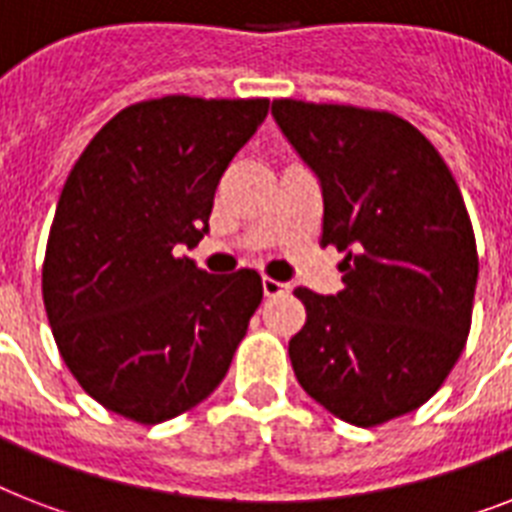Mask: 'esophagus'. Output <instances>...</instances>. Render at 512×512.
<instances>
[{
  "label": "esophagus",
  "mask_w": 512,
  "mask_h": 512,
  "mask_svg": "<svg viewBox=\"0 0 512 512\" xmlns=\"http://www.w3.org/2000/svg\"><path fill=\"white\" fill-rule=\"evenodd\" d=\"M263 292H265V297L284 295V292H289V284H284V281H276V279H268V276H265Z\"/></svg>",
  "instance_id": "esophagus-1"
}]
</instances>
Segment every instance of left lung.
Returning <instances> with one entry per match:
<instances>
[{
    "mask_svg": "<svg viewBox=\"0 0 512 512\" xmlns=\"http://www.w3.org/2000/svg\"><path fill=\"white\" fill-rule=\"evenodd\" d=\"M316 175L321 244L345 252L337 295L297 287V382L340 420L372 428L414 412L457 364L478 281L473 225L452 172L412 124L385 111L273 100Z\"/></svg>",
    "mask_w": 512,
    "mask_h": 512,
    "instance_id": "8db88e82",
    "label": "left lung"
}]
</instances>
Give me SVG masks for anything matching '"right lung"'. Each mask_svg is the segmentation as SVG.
Here are the masks:
<instances>
[{
    "label": "right lung",
    "instance_id": "obj_1",
    "mask_svg": "<svg viewBox=\"0 0 512 512\" xmlns=\"http://www.w3.org/2000/svg\"><path fill=\"white\" fill-rule=\"evenodd\" d=\"M268 100H143L111 119L68 175L42 297L76 382L156 425L223 382L263 300L257 271H201L180 249L209 233L217 183Z\"/></svg>",
    "mask_w": 512,
    "mask_h": 512
}]
</instances>
